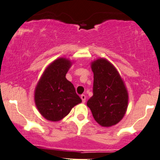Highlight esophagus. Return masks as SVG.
Masks as SVG:
<instances>
[{
    "label": "esophagus",
    "mask_w": 160,
    "mask_h": 160,
    "mask_svg": "<svg viewBox=\"0 0 160 160\" xmlns=\"http://www.w3.org/2000/svg\"><path fill=\"white\" fill-rule=\"evenodd\" d=\"M81 98H82V102L83 103H85V101H86V96H85V95H81Z\"/></svg>",
    "instance_id": "obj_1"
}]
</instances>
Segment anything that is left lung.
Wrapping results in <instances>:
<instances>
[{
	"label": "left lung",
	"mask_w": 160,
	"mask_h": 160,
	"mask_svg": "<svg viewBox=\"0 0 160 160\" xmlns=\"http://www.w3.org/2000/svg\"><path fill=\"white\" fill-rule=\"evenodd\" d=\"M91 69L94 74L93 95L87 105L99 125H116L127 110L128 94L125 83L115 66L104 58L91 62Z\"/></svg>",
	"instance_id": "obj_1"
}]
</instances>
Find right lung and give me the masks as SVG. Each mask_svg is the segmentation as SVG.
Here are the masks:
<instances>
[{
  "instance_id": "1",
  "label": "right lung",
  "mask_w": 160,
  "mask_h": 160,
  "mask_svg": "<svg viewBox=\"0 0 160 160\" xmlns=\"http://www.w3.org/2000/svg\"><path fill=\"white\" fill-rule=\"evenodd\" d=\"M72 65L70 59L58 58L45 68L37 82L34 90L35 105L48 121H61L72 107L82 102L73 84L65 77Z\"/></svg>"
}]
</instances>
